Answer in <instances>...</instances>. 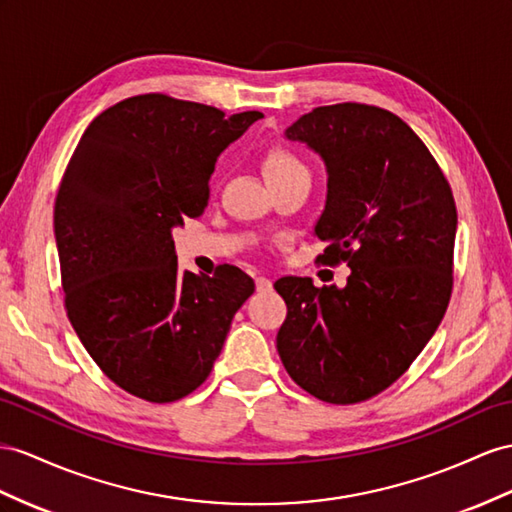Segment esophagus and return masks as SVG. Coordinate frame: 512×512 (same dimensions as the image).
I'll use <instances>...</instances> for the list:
<instances>
[{
  "mask_svg": "<svg viewBox=\"0 0 512 512\" xmlns=\"http://www.w3.org/2000/svg\"><path fill=\"white\" fill-rule=\"evenodd\" d=\"M255 285H257V292H270L272 290V281L266 279V277H257Z\"/></svg>",
  "mask_w": 512,
  "mask_h": 512,
  "instance_id": "obj_1",
  "label": "esophagus"
}]
</instances>
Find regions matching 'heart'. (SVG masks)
<instances>
[{"label":"heart","instance_id":"b5f03b06","mask_svg":"<svg viewBox=\"0 0 512 512\" xmlns=\"http://www.w3.org/2000/svg\"><path fill=\"white\" fill-rule=\"evenodd\" d=\"M261 170H264L272 188L281 186L283 181H290L294 177L309 175L305 162L294 151L285 147H270L264 153V160H261Z\"/></svg>","mask_w":512,"mask_h":512}]
</instances>
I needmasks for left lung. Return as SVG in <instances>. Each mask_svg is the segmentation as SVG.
<instances>
[{"label":"left lung","mask_w":512,"mask_h":512,"mask_svg":"<svg viewBox=\"0 0 512 512\" xmlns=\"http://www.w3.org/2000/svg\"><path fill=\"white\" fill-rule=\"evenodd\" d=\"M329 173L316 235L344 287L274 283L287 318L277 350L294 383L324 402L385 391L435 335L452 294L456 205L435 157L400 116L365 103L322 106L285 129Z\"/></svg>","instance_id":"obj_1"}]
</instances>
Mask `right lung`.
Instances as JSON below:
<instances>
[{
    "label": "right lung",
    "mask_w": 512,
    "mask_h": 512,
    "mask_svg": "<svg viewBox=\"0 0 512 512\" xmlns=\"http://www.w3.org/2000/svg\"><path fill=\"white\" fill-rule=\"evenodd\" d=\"M261 116L149 93L101 112L77 142L54 209L64 307L131 396L164 404L201 387L255 292L229 264L179 272L170 231L203 214L218 155Z\"/></svg>",
    "instance_id": "add662e5"
}]
</instances>
